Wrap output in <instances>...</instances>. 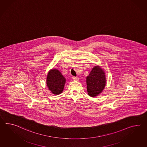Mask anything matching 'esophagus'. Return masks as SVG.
<instances>
[{
  "label": "esophagus",
  "instance_id": "obj_1",
  "mask_svg": "<svg viewBox=\"0 0 147 147\" xmlns=\"http://www.w3.org/2000/svg\"><path fill=\"white\" fill-rule=\"evenodd\" d=\"M73 79L74 80V81H79V79L78 77H75V76H73Z\"/></svg>",
  "mask_w": 147,
  "mask_h": 147
}]
</instances>
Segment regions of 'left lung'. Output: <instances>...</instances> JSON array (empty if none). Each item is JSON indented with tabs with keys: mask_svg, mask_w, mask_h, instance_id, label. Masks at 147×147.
<instances>
[{
	"mask_svg": "<svg viewBox=\"0 0 147 147\" xmlns=\"http://www.w3.org/2000/svg\"><path fill=\"white\" fill-rule=\"evenodd\" d=\"M106 84L104 69L99 66H95L89 75L86 76V88L89 96L97 97L101 93Z\"/></svg>",
	"mask_w": 147,
	"mask_h": 147,
	"instance_id": "8db88e82",
	"label": "left lung"
}]
</instances>
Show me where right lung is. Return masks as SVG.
<instances>
[{"instance_id": "1", "label": "right lung", "mask_w": 147, "mask_h": 147, "mask_svg": "<svg viewBox=\"0 0 147 147\" xmlns=\"http://www.w3.org/2000/svg\"><path fill=\"white\" fill-rule=\"evenodd\" d=\"M65 83L66 79L59 70L51 69L48 73L46 84L51 93L55 95L62 93Z\"/></svg>"}]
</instances>
